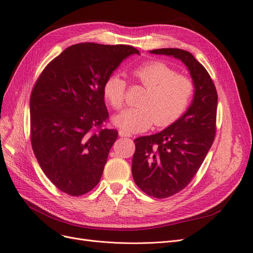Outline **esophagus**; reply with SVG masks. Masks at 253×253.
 <instances>
[{"label":"esophagus","mask_w":253,"mask_h":253,"mask_svg":"<svg viewBox=\"0 0 253 253\" xmlns=\"http://www.w3.org/2000/svg\"><path fill=\"white\" fill-rule=\"evenodd\" d=\"M118 134H119L120 137H130V136H132V135H130V133L126 132V130H125V129H119Z\"/></svg>","instance_id":"obj_1"}]
</instances>
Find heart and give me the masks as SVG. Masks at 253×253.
<instances>
[{"label":"heart","mask_w":253,"mask_h":253,"mask_svg":"<svg viewBox=\"0 0 253 253\" xmlns=\"http://www.w3.org/2000/svg\"><path fill=\"white\" fill-rule=\"evenodd\" d=\"M134 79L146 88L139 99L140 106L123 111L114 118L115 125L126 132L140 133L154 124L169 126L188 110L194 95V84L184 75L160 60H149L137 65ZM126 81L120 74H111L103 85V94L114 110L125 106Z\"/></svg>","instance_id":"heart-1"}]
</instances>
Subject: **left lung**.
Returning <instances> with one entry per match:
<instances>
[{
    "mask_svg": "<svg viewBox=\"0 0 253 253\" xmlns=\"http://www.w3.org/2000/svg\"><path fill=\"white\" fill-rule=\"evenodd\" d=\"M151 54L172 56L188 67L195 87L187 112L162 132L134 140L132 173L136 185L156 198L185 189L209 153L216 135L218 95L207 69L180 48H159Z\"/></svg>",
    "mask_w": 253,
    "mask_h": 253,
    "instance_id": "obj_1",
    "label": "left lung"
}]
</instances>
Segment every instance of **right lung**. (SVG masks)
Here are the masks:
<instances>
[{
    "instance_id": "right-lung-1",
    "label": "right lung",
    "mask_w": 253,
    "mask_h": 253,
    "mask_svg": "<svg viewBox=\"0 0 253 253\" xmlns=\"http://www.w3.org/2000/svg\"><path fill=\"white\" fill-rule=\"evenodd\" d=\"M130 45L92 42L67 47L38 77L30 97V135L46 177L64 193L81 196L102 177L118 137L103 127L109 113L103 85L129 55Z\"/></svg>"
}]
</instances>
